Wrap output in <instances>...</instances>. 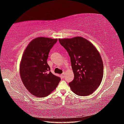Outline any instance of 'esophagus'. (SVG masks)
Wrapping results in <instances>:
<instances>
[{
	"mask_svg": "<svg viewBox=\"0 0 124 124\" xmlns=\"http://www.w3.org/2000/svg\"><path fill=\"white\" fill-rule=\"evenodd\" d=\"M61 76L62 78H64V76H65V73H63L61 75Z\"/></svg>",
	"mask_w": 124,
	"mask_h": 124,
	"instance_id": "obj_1",
	"label": "esophagus"
}]
</instances>
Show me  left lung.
Returning a JSON list of instances; mask_svg holds the SVG:
<instances>
[{
    "mask_svg": "<svg viewBox=\"0 0 124 124\" xmlns=\"http://www.w3.org/2000/svg\"><path fill=\"white\" fill-rule=\"evenodd\" d=\"M58 40L70 57L74 75L73 80L69 83L71 90L79 96L91 95L100 85L103 75V64L98 50L81 37Z\"/></svg>",
    "mask_w": 124,
    "mask_h": 124,
    "instance_id": "left-lung-1",
    "label": "left lung"
}]
</instances>
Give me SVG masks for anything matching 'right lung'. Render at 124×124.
<instances>
[{
    "mask_svg": "<svg viewBox=\"0 0 124 124\" xmlns=\"http://www.w3.org/2000/svg\"><path fill=\"white\" fill-rule=\"evenodd\" d=\"M57 39L38 37L25 49L20 65V74L27 90L36 97H44L54 91L61 78L50 72L48 55Z\"/></svg>",
    "mask_w": 124,
    "mask_h": 124,
    "instance_id": "1",
    "label": "right lung"
}]
</instances>
